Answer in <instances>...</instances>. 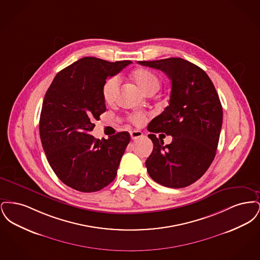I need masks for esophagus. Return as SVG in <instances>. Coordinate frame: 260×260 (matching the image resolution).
Returning a JSON list of instances; mask_svg holds the SVG:
<instances>
[{"label": "esophagus", "instance_id": "obj_1", "mask_svg": "<svg viewBox=\"0 0 260 260\" xmlns=\"http://www.w3.org/2000/svg\"><path fill=\"white\" fill-rule=\"evenodd\" d=\"M143 136V134L140 132V131H132L131 132V137L132 139H137L139 137Z\"/></svg>", "mask_w": 260, "mask_h": 260}]
</instances>
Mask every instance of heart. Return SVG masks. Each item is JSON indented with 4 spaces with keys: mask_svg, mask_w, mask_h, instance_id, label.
<instances>
[{
    "mask_svg": "<svg viewBox=\"0 0 260 260\" xmlns=\"http://www.w3.org/2000/svg\"><path fill=\"white\" fill-rule=\"evenodd\" d=\"M133 77L138 87L146 93L150 90H157L160 87V79L157 75L148 69H137ZM120 86V78L114 76L107 79L102 87V95L107 103H112L117 98ZM131 121L136 124H142L145 121V115L142 113H136L131 116Z\"/></svg>",
    "mask_w": 260,
    "mask_h": 260,
    "instance_id": "heart-1",
    "label": "heart"
}]
</instances>
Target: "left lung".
<instances>
[{
	"label": "left lung",
	"instance_id": "obj_1",
	"mask_svg": "<svg viewBox=\"0 0 260 260\" xmlns=\"http://www.w3.org/2000/svg\"><path fill=\"white\" fill-rule=\"evenodd\" d=\"M161 70L172 80L169 106L154 118L148 137L154 147L145 161L150 177L170 188L191 185L213 161L222 126V106L210 77L199 66L179 57L138 61ZM173 136L163 145L155 134Z\"/></svg>",
	"mask_w": 260,
	"mask_h": 260
}]
</instances>
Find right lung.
I'll list each match as a JSON object with an SVG mask.
<instances>
[{"label":"right lung","instance_id":"add662e5","mask_svg":"<svg viewBox=\"0 0 260 260\" xmlns=\"http://www.w3.org/2000/svg\"><path fill=\"white\" fill-rule=\"evenodd\" d=\"M131 63L83 57L58 72L46 92L39 125L42 145L52 171L77 191L96 192L116 177L129 134L100 140L90 132L106 111V79Z\"/></svg>","mask_w":260,"mask_h":260}]
</instances>
